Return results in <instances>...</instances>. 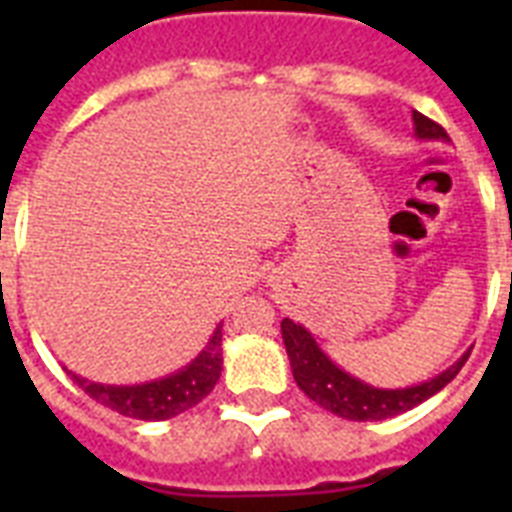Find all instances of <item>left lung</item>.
<instances>
[{
	"instance_id": "left-lung-1",
	"label": "left lung",
	"mask_w": 512,
	"mask_h": 512,
	"mask_svg": "<svg viewBox=\"0 0 512 512\" xmlns=\"http://www.w3.org/2000/svg\"><path fill=\"white\" fill-rule=\"evenodd\" d=\"M412 122L417 140H444V143H449L444 127L428 116H422L420 111H412ZM281 337H284V348H287L295 382L305 396L324 406L327 412L342 417V420L356 422L388 420V417H396V414H404L414 406H420L422 401L436 396L438 390H444L470 356V350H465L452 366H446L444 372L425 382H417V385L377 388V385L358 380L350 372H345L342 366H337L303 324L284 319L281 321Z\"/></svg>"
}]
</instances>
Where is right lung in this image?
Segmentation results:
<instances>
[{
  "label": "right lung",
  "instance_id": "1",
  "mask_svg": "<svg viewBox=\"0 0 512 512\" xmlns=\"http://www.w3.org/2000/svg\"><path fill=\"white\" fill-rule=\"evenodd\" d=\"M223 372V324H217L207 345L183 369L138 385H103L71 372L74 382L98 404L132 420H170L207 398Z\"/></svg>",
  "mask_w": 512,
  "mask_h": 512
}]
</instances>
